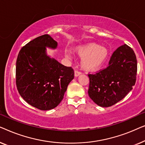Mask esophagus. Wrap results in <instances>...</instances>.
Masks as SVG:
<instances>
[{"instance_id": "1", "label": "esophagus", "mask_w": 145, "mask_h": 145, "mask_svg": "<svg viewBox=\"0 0 145 145\" xmlns=\"http://www.w3.org/2000/svg\"><path fill=\"white\" fill-rule=\"evenodd\" d=\"M81 73H82V72H81L80 71H79L78 70H75L74 71V76H78L80 74H81Z\"/></svg>"}]
</instances>
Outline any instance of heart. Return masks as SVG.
<instances>
[{"label": "heart", "mask_w": 145, "mask_h": 145, "mask_svg": "<svg viewBox=\"0 0 145 145\" xmlns=\"http://www.w3.org/2000/svg\"><path fill=\"white\" fill-rule=\"evenodd\" d=\"M74 51L82 58L81 65L86 70L98 68L106 60L108 53L106 48L95 43L78 47ZM66 56L69 57V55L66 54Z\"/></svg>", "instance_id": "obj_1"}]
</instances>
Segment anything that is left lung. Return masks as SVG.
Instances as JSON below:
<instances>
[{
	"label": "left lung",
	"instance_id": "left-lung-1",
	"mask_svg": "<svg viewBox=\"0 0 145 145\" xmlns=\"http://www.w3.org/2000/svg\"><path fill=\"white\" fill-rule=\"evenodd\" d=\"M137 72L135 52L127 45H123L113 53L106 68L88 74L89 96L101 107L112 106L132 90L136 82Z\"/></svg>",
	"mask_w": 145,
	"mask_h": 145
}]
</instances>
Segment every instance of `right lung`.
<instances>
[{"instance_id": "1", "label": "right lung", "mask_w": 145, "mask_h": 145, "mask_svg": "<svg viewBox=\"0 0 145 145\" xmlns=\"http://www.w3.org/2000/svg\"><path fill=\"white\" fill-rule=\"evenodd\" d=\"M57 42L45 34L22 47L16 66V84L27 103L40 110L55 108L62 101L74 78V70L46 55V47L55 49Z\"/></svg>"}]
</instances>
